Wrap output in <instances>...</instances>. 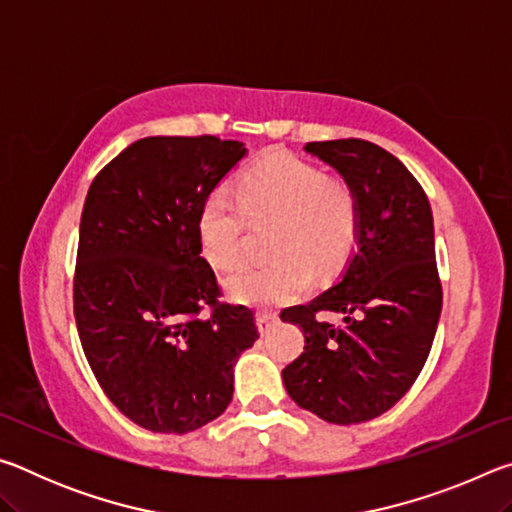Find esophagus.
Returning a JSON list of instances; mask_svg holds the SVG:
<instances>
[{"label":"esophagus","instance_id":"34e87169","mask_svg":"<svg viewBox=\"0 0 512 512\" xmlns=\"http://www.w3.org/2000/svg\"><path fill=\"white\" fill-rule=\"evenodd\" d=\"M277 323H280V316H277L275 311H259V314H257V329H259V334H262V336L271 332V329Z\"/></svg>","mask_w":512,"mask_h":512}]
</instances>
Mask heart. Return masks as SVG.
Listing matches in <instances>:
<instances>
[{
  "instance_id": "obj_1",
  "label": "heart",
  "mask_w": 512,
  "mask_h": 512,
  "mask_svg": "<svg viewBox=\"0 0 512 512\" xmlns=\"http://www.w3.org/2000/svg\"><path fill=\"white\" fill-rule=\"evenodd\" d=\"M248 216L275 221L266 264H246L225 277V293L244 305L275 307L298 298L309 277L341 271L359 230V205L348 185L318 164L287 151L259 158L239 180V201L223 189L205 198L196 235L207 264L221 271L244 257Z\"/></svg>"
}]
</instances>
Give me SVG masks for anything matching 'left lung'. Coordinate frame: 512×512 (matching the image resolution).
<instances>
[{
    "mask_svg": "<svg viewBox=\"0 0 512 512\" xmlns=\"http://www.w3.org/2000/svg\"><path fill=\"white\" fill-rule=\"evenodd\" d=\"M305 151L352 189L359 230L339 280L280 314L305 334V352L282 381L300 409L357 424L400 402L429 357L443 309L431 205L411 171L377 144L329 140ZM327 310L341 326L317 318Z\"/></svg>",
    "mask_w": 512,
    "mask_h": 512,
    "instance_id": "8db88e82",
    "label": "left lung"
}]
</instances>
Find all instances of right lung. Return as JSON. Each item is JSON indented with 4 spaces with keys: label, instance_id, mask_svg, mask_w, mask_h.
<instances>
[{
    "label": "right lung",
    "instance_id": "add662e5",
    "mask_svg": "<svg viewBox=\"0 0 512 512\" xmlns=\"http://www.w3.org/2000/svg\"><path fill=\"white\" fill-rule=\"evenodd\" d=\"M244 142L144 137L90 185L81 214L74 316L94 377L155 433H189L228 409L253 311L219 305L201 257V205L246 158ZM210 304L213 314L198 317Z\"/></svg>",
    "mask_w": 512,
    "mask_h": 512
}]
</instances>
